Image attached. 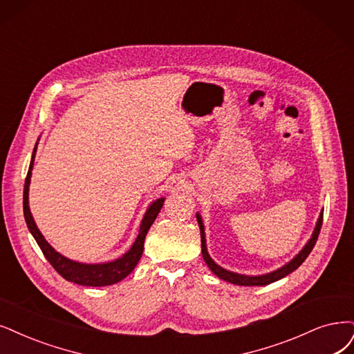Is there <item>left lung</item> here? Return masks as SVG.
I'll return each mask as SVG.
<instances>
[{"label": "left lung", "mask_w": 354, "mask_h": 354, "mask_svg": "<svg viewBox=\"0 0 354 354\" xmlns=\"http://www.w3.org/2000/svg\"><path fill=\"white\" fill-rule=\"evenodd\" d=\"M322 217H324V210L319 214V218L317 221V226L315 230L312 233V238L308 241V243L304 246V250L300 251L290 263H287L286 266H283L281 268L268 272V274H263V276H243V274H238V272H233V271H227L225 268H221L220 266H217L214 261L212 259V257L208 255L207 252V245H205V233H204V225H203V220L201 216L197 213V220H198V226H200V232H201V252H203V258L205 261V264L208 266L216 276L221 280L229 281L232 284H238V286H267L270 283L277 281L283 277H286L287 274L293 272L296 268H299L302 266L304 261L308 258V255L310 254V251L313 250V246H315L318 236H319V232H321V226H322Z\"/></svg>", "instance_id": "left-lung-1"}]
</instances>
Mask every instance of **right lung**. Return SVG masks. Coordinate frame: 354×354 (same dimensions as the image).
<instances>
[{"label": "right lung", "instance_id": "add662e5", "mask_svg": "<svg viewBox=\"0 0 354 354\" xmlns=\"http://www.w3.org/2000/svg\"><path fill=\"white\" fill-rule=\"evenodd\" d=\"M37 146V142H36ZM36 146L32 154V160L29 166V172L28 176H26L24 180V191H23V212H24V220L26 225H28L30 233L33 234L35 241L37 242L39 248H41L45 258L49 261V264L55 268V271L59 274L61 277H64L67 281H73L82 286H91V287H100V286H111L118 281H121L125 279L128 274L136 268L138 264V261L142 255L144 250V239H146V234L153 225V221L156 220L157 214L160 213L165 198H157L151 205L147 208L146 214H144L141 225H140V232L136 242L131 246V250L124 254L121 258H118L115 261H111V263H103V264H83V263H77V261L68 259L67 257L61 255L57 252L54 248H52L44 238V234L41 230L37 229L33 216L30 213L29 208V185H30V178H32V169H33V162H35V154H36Z\"/></svg>", "mask_w": 354, "mask_h": 354}]
</instances>
